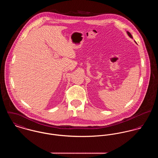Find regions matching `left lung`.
Segmentation results:
<instances>
[{
  "label": "left lung",
  "mask_w": 158,
  "mask_h": 158,
  "mask_svg": "<svg viewBox=\"0 0 158 158\" xmlns=\"http://www.w3.org/2000/svg\"><path fill=\"white\" fill-rule=\"evenodd\" d=\"M127 34H128V35H129V36L130 37V38H131V39H133V37H132V35H131V34H130V33L129 32V31H127ZM135 42V43H136V42Z\"/></svg>",
  "instance_id": "1"
}]
</instances>
